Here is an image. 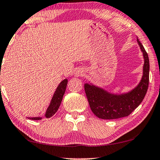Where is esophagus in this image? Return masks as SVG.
Returning <instances> with one entry per match:
<instances>
[{"mask_svg":"<svg viewBox=\"0 0 160 160\" xmlns=\"http://www.w3.org/2000/svg\"><path fill=\"white\" fill-rule=\"evenodd\" d=\"M83 74V71L82 70H80V69H78V70H76L75 71V73H74V76H75V78H78V77H80V76H82Z\"/></svg>","mask_w":160,"mask_h":160,"instance_id":"obj_1","label":"esophagus"}]
</instances>
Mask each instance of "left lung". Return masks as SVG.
Instances as JSON below:
<instances>
[{
	"mask_svg": "<svg viewBox=\"0 0 160 160\" xmlns=\"http://www.w3.org/2000/svg\"><path fill=\"white\" fill-rule=\"evenodd\" d=\"M137 43L142 52L144 65L142 79L134 88L125 93L114 94L92 83L84 85L90 107L97 117L102 119L126 117L130 115L144 98L149 85V61L148 54L138 38Z\"/></svg>",
	"mask_w": 160,
	"mask_h": 160,
	"instance_id": "1",
	"label": "left lung"
}]
</instances>
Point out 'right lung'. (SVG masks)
<instances>
[{"label":"right lung","mask_w":160,"mask_h":160,"mask_svg":"<svg viewBox=\"0 0 160 160\" xmlns=\"http://www.w3.org/2000/svg\"><path fill=\"white\" fill-rule=\"evenodd\" d=\"M67 85H68V79H65L62 81L58 86H57L55 92H54L53 96L52 98L51 101H50L49 106L47 109L46 113H45V117L46 118L52 117L58 110L59 106L61 104V102L62 101L63 95L65 94ZM28 118L32 119V120H41L42 119L41 117H28Z\"/></svg>","instance_id":"obj_1"}]
</instances>
